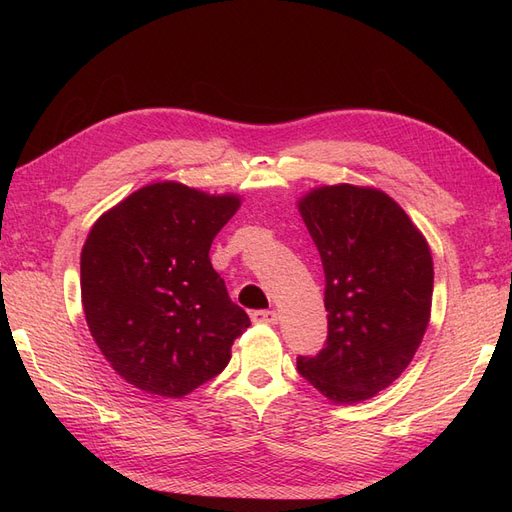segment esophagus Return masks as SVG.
I'll return each mask as SVG.
<instances>
[{
    "instance_id": "34e87169",
    "label": "esophagus",
    "mask_w": 512,
    "mask_h": 512,
    "mask_svg": "<svg viewBox=\"0 0 512 512\" xmlns=\"http://www.w3.org/2000/svg\"><path fill=\"white\" fill-rule=\"evenodd\" d=\"M252 322H256V324H275L277 322V312H275V309H256V312H252Z\"/></svg>"
}]
</instances>
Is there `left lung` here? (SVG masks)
<instances>
[{"mask_svg":"<svg viewBox=\"0 0 512 512\" xmlns=\"http://www.w3.org/2000/svg\"><path fill=\"white\" fill-rule=\"evenodd\" d=\"M324 269L329 335L299 374L335 404L374 397L401 376L429 324V245L391 196L327 185L299 203Z\"/></svg>","mask_w":512,"mask_h":512,"instance_id":"obj_1","label":"left lung"}]
</instances>
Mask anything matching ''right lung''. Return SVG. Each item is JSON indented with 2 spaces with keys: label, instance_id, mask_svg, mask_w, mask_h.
<instances>
[{
  "label": "right lung",
  "instance_id": "right-lung-1",
  "mask_svg": "<svg viewBox=\"0 0 512 512\" xmlns=\"http://www.w3.org/2000/svg\"><path fill=\"white\" fill-rule=\"evenodd\" d=\"M239 205L232 194L151 183L91 228L81 254L87 327L136 389L192 393L228 365L230 346L250 327L209 260Z\"/></svg>",
  "mask_w": 512,
  "mask_h": 512
}]
</instances>
